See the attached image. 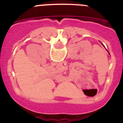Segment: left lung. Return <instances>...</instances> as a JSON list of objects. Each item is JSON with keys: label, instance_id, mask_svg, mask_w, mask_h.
<instances>
[{"label": "left lung", "instance_id": "8db88e82", "mask_svg": "<svg viewBox=\"0 0 123 123\" xmlns=\"http://www.w3.org/2000/svg\"><path fill=\"white\" fill-rule=\"evenodd\" d=\"M102 45H103V44H102ZM104 47H105V46H104ZM108 53H109V52H108Z\"/></svg>", "mask_w": 123, "mask_h": 123}]
</instances>
